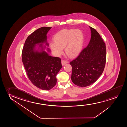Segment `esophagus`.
<instances>
[{
  "label": "esophagus",
  "mask_w": 127,
  "mask_h": 127,
  "mask_svg": "<svg viewBox=\"0 0 127 127\" xmlns=\"http://www.w3.org/2000/svg\"><path fill=\"white\" fill-rule=\"evenodd\" d=\"M67 63V62L65 61V60H63L62 61V64L63 65H64V64H66Z\"/></svg>",
  "instance_id": "1"
}]
</instances>
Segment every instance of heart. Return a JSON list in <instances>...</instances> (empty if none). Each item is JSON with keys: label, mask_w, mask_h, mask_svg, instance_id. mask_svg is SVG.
Here are the masks:
<instances>
[{"label": "heart", "mask_w": 127, "mask_h": 127, "mask_svg": "<svg viewBox=\"0 0 127 127\" xmlns=\"http://www.w3.org/2000/svg\"><path fill=\"white\" fill-rule=\"evenodd\" d=\"M55 42L50 43V47L59 56L63 53L65 47L66 54L70 57L76 56L82 47L84 36L80 30L64 29L55 35Z\"/></svg>", "instance_id": "obj_1"}]
</instances>
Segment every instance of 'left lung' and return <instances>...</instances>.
Instances as JSON below:
<instances>
[{
	"instance_id": "left-lung-1",
	"label": "left lung",
	"mask_w": 127,
	"mask_h": 127,
	"mask_svg": "<svg viewBox=\"0 0 127 127\" xmlns=\"http://www.w3.org/2000/svg\"><path fill=\"white\" fill-rule=\"evenodd\" d=\"M91 36L89 44L77 57L71 61V79L81 87L90 86L102 74L105 66L106 50L105 43L96 30L90 26Z\"/></svg>"
}]
</instances>
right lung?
<instances>
[{
	"label": "right lung",
	"instance_id": "add662e5",
	"mask_svg": "<svg viewBox=\"0 0 127 127\" xmlns=\"http://www.w3.org/2000/svg\"><path fill=\"white\" fill-rule=\"evenodd\" d=\"M51 28L42 27L32 33L27 38L22 52V60L28 78L34 86L46 91L56 84V75L62 67L61 59L50 56L42 44H38L40 51L35 46L43 43L49 46L46 34ZM47 50L50 52L49 48Z\"/></svg>",
	"mask_w": 127,
	"mask_h": 127
}]
</instances>
